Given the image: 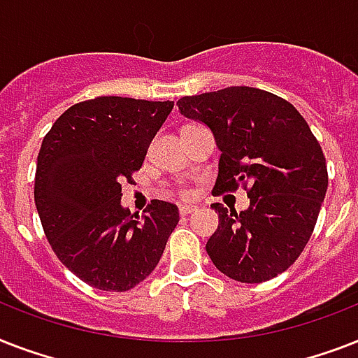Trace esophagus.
<instances>
[{"mask_svg": "<svg viewBox=\"0 0 358 358\" xmlns=\"http://www.w3.org/2000/svg\"><path fill=\"white\" fill-rule=\"evenodd\" d=\"M196 210H199V206H195V204H180V215H189Z\"/></svg>", "mask_w": 358, "mask_h": 358, "instance_id": "obj_1", "label": "esophagus"}]
</instances>
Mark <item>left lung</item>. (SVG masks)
<instances>
[{
  "mask_svg": "<svg viewBox=\"0 0 358 358\" xmlns=\"http://www.w3.org/2000/svg\"><path fill=\"white\" fill-rule=\"evenodd\" d=\"M176 106L213 134L221 152L213 193L249 184L243 212L212 204L219 213L206 243L213 266L249 284L286 271L310 239L329 184L322 146L306 120L284 98L255 87L184 96Z\"/></svg>",
  "mask_w": 358,
  "mask_h": 358,
  "instance_id": "1",
  "label": "left lung"
}]
</instances>
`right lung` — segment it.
<instances>
[{"label": "right lung", "instance_id": "right-lung-1", "mask_svg": "<svg viewBox=\"0 0 358 358\" xmlns=\"http://www.w3.org/2000/svg\"><path fill=\"white\" fill-rule=\"evenodd\" d=\"M174 102L98 96L69 108L42 141L35 204L57 258L103 292H126L157 266L178 208L152 201L146 215L122 206V184L143 165Z\"/></svg>", "mask_w": 358, "mask_h": 358}]
</instances>
